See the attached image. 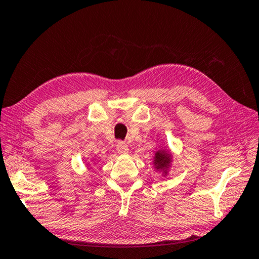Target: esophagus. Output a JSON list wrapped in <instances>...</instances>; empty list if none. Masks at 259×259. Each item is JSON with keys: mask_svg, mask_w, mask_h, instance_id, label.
<instances>
[{"mask_svg": "<svg viewBox=\"0 0 259 259\" xmlns=\"http://www.w3.org/2000/svg\"><path fill=\"white\" fill-rule=\"evenodd\" d=\"M116 151L120 154H126L129 152V147L124 142H118L117 145H116Z\"/></svg>", "mask_w": 259, "mask_h": 259, "instance_id": "esophagus-1", "label": "esophagus"}]
</instances>
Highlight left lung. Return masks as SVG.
Instances as JSON below:
<instances>
[{"label": "left lung", "mask_w": 259, "mask_h": 259, "mask_svg": "<svg viewBox=\"0 0 259 259\" xmlns=\"http://www.w3.org/2000/svg\"><path fill=\"white\" fill-rule=\"evenodd\" d=\"M171 161V154L169 153V151L166 149H160L154 153L153 157V166L157 170L161 171L162 175L165 176L168 174V170H169Z\"/></svg>", "instance_id": "obj_1"}]
</instances>
